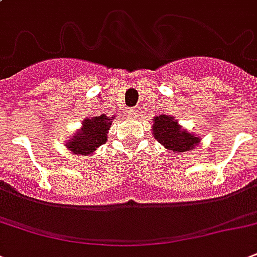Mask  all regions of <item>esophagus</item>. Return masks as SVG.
Here are the masks:
<instances>
[{"label": "esophagus", "mask_w": 257, "mask_h": 257, "mask_svg": "<svg viewBox=\"0 0 257 257\" xmlns=\"http://www.w3.org/2000/svg\"><path fill=\"white\" fill-rule=\"evenodd\" d=\"M137 114V110L136 109H128V116L131 117H135Z\"/></svg>", "instance_id": "1"}]
</instances>
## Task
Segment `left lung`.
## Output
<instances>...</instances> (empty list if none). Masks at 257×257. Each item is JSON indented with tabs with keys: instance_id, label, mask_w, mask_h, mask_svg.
Masks as SVG:
<instances>
[{
	"instance_id": "obj_1",
	"label": "left lung",
	"mask_w": 257,
	"mask_h": 257,
	"mask_svg": "<svg viewBox=\"0 0 257 257\" xmlns=\"http://www.w3.org/2000/svg\"><path fill=\"white\" fill-rule=\"evenodd\" d=\"M152 135L169 153H183L197 147L200 137L188 132L173 116L160 114L153 117Z\"/></svg>"
}]
</instances>
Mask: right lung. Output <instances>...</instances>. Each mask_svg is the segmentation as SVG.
Wrapping results in <instances>:
<instances>
[{"instance_id":"add662e5","label":"right lung","mask_w":257,"mask_h":257,"mask_svg":"<svg viewBox=\"0 0 257 257\" xmlns=\"http://www.w3.org/2000/svg\"><path fill=\"white\" fill-rule=\"evenodd\" d=\"M114 117L100 116L89 117L82 121L81 128L69 137L65 147L74 155L89 156L96 152V149L106 143L108 132Z\"/></svg>"}]
</instances>
